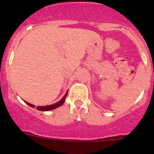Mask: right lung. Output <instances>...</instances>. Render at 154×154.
Wrapping results in <instances>:
<instances>
[{
    "label": "right lung",
    "instance_id": "add662e5",
    "mask_svg": "<svg viewBox=\"0 0 154 154\" xmlns=\"http://www.w3.org/2000/svg\"><path fill=\"white\" fill-rule=\"evenodd\" d=\"M67 94H68V92H66V94H65V96H64V97L61 99L60 101L58 102L57 103H55V104H53V105H50V106H37L36 109L38 110H40V111H48V110L54 109L57 108V107L61 106L64 103V102H65V99L66 98V96H67ZM25 103H26L28 106H30L31 107L35 106L34 105L30 104V103H27V102H25Z\"/></svg>",
    "mask_w": 154,
    "mask_h": 154
}]
</instances>
